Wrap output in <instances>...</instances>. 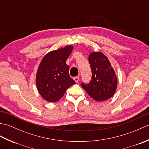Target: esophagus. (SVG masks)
<instances>
[{
  "label": "esophagus",
  "mask_w": 149,
  "mask_h": 149,
  "mask_svg": "<svg viewBox=\"0 0 149 149\" xmlns=\"http://www.w3.org/2000/svg\"><path fill=\"white\" fill-rule=\"evenodd\" d=\"M74 80L75 81V83H78L79 82V77H74Z\"/></svg>",
  "instance_id": "1"
}]
</instances>
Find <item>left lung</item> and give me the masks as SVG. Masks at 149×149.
<instances>
[{
	"instance_id": "left-lung-1",
	"label": "left lung",
	"mask_w": 149,
	"mask_h": 149,
	"mask_svg": "<svg viewBox=\"0 0 149 149\" xmlns=\"http://www.w3.org/2000/svg\"><path fill=\"white\" fill-rule=\"evenodd\" d=\"M88 61L92 77L89 84L81 86L96 101L109 99L115 94L117 87V77L108 58L100 52H91Z\"/></svg>"
}]
</instances>
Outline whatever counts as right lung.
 <instances>
[{
  "mask_svg": "<svg viewBox=\"0 0 149 149\" xmlns=\"http://www.w3.org/2000/svg\"><path fill=\"white\" fill-rule=\"evenodd\" d=\"M74 47L52 50L43 57L37 70L36 84L40 95L47 102H58L75 82L70 77L66 61Z\"/></svg>",
  "mask_w": 149,
  "mask_h": 149,
  "instance_id": "add662e5",
  "label": "right lung"
}]
</instances>
